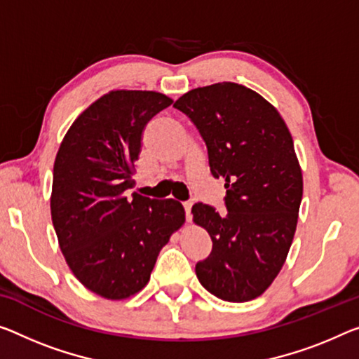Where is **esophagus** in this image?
I'll return each instance as SVG.
<instances>
[{
    "label": "esophagus",
    "instance_id": "34e87169",
    "mask_svg": "<svg viewBox=\"0 0 359 359\" xmlns=\"http://www.w3.org/2000/svg\"><path fill=\"white\" fill-rule=\"evenodd\" d=\"M183 207H184V212H186V219H187V222H191V218H192V215H191L192 203L191 202H184Z\"/></svg>",
    "mask_w": 359,
    "mask_h": 359
}]
</instances>
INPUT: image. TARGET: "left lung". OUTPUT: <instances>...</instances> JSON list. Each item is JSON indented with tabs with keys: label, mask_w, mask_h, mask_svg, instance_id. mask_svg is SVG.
<instances>
[{
	"label": "left lung",
	"mask_w": 359,
	"mask_h": 359,
	"mask_svg": "<svg viewBox=\"0 0 359 359\" xmlns=\"http://www.w3.org/2000/svg\"><path fill=\"white\" fill-rule=\"evenodd\" d=\"M173 107L197 126L226 187V215L192 207L213 242L196 264L198 283L224 302L257 299L284 266L299 219L303 176L290 131L273 104L233 81L187 91Z\"/></svg>",
	"instance_id": "obj_1"
}]
</instances>
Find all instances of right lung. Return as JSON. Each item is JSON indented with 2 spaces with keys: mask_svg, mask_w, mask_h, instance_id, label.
Segmentation results:
<instances>
[{
  "mask_svg": "<svg viewBox=\"0 0 359 359\" xmlns=\"http://www.w3.org/2000/svg\"><path fill=\"white\" fill-rule=\"evenodd\" d=\"M172 97L114 90L86 107L54 161L51 218L76 279L107 300L146 287L162 247L184 223L173 198L130 196L142 131Z\"/></svg>",
  "mask_w": 359,
  "mask_h": 359,
  "instance_id": "1",
  "label": "right lung"
}]
</instances>
